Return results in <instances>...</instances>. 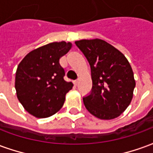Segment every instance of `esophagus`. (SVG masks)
<instances>
[{
	"label": "esophagus",
	"mask_w": 153,
	"mask_h": 153,
	"mask_svg": "<svg viewBox=\"0 0 153 153\" xmlns=\"http://www.w3.org/2000/svg\"><path fill=\"white\" fill-rule=\"evenodd\" d=\"M74 85H78V84H79V80H75V81H74Z\"/></svg>",
	"instance_id": "34e87169"
}]
</instances>
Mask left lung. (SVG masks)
Segmentation results:
<instances>
[{
	"label": "left lung",
	"instance_id": "8db88e82",
	"mask_svg": "<svg viewBox=\"0 0 153 153\" xmlns=\"http://www.w3.org/2000/svg\"><path fill=\"white\" fill-rule=\"evenodd\" d=\"M91 67L93 88L83 98L86 109L101 120H112L124 112L133 98L135 80L123 54L102 39L76 41Z\"/></svg>",
	"mask_w": 153,
	"mask_h": 153
}]
</instances>
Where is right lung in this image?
I'll return each instance as SVG.
<instances>
[{"instance_id":"obj_1","label":"right lung","mask_w":153,"mask_h":153,"mask_svg":"<svg viewBox=\"0 0 153 153\" xmlns=\"http://www.w3.org/2000/svg\"><path fill=\"white\" fill-rule=\"evenodd\" d=\"M71 42H51L27 54L19 64L15 90L19 102L29 114L47 118L62 107L73 83L64 79L60 58L70 50Z\"/></svg>"}]
</instances>
